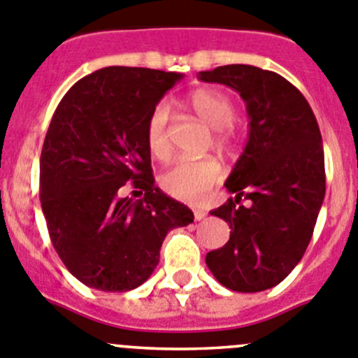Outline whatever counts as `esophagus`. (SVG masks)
I'll return each mask as SVG.
<instances>
[{
  "label": "esophagus",
  "instance_id": "1",
  "mask_svg": "<svg viewBox=\"0 0 358 358\" xmlns=\"http://www.w3.org/2000/svg\"><path fill=\"white\" fill-rule=\"evenodd\" d=\"M206 217L205 210H194V219L196 220H203Z\"/></svg>",
  "mask_w": 358,
  "mask_h": 358
}]
</instances>
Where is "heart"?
<instances>
[{
	"mask_svg": "<svg viewBox=\"0 0 358 358\" xmlns=\"http://www.w3.org/2000/svg\"><path fill=\"white\" fill-rule=\"evenodd\" d=\"M190 109L201 122L215 130V143L229 146L233 141L231 123L236 118V108L228 95L213 90H201L189 96ZM169 109L166 103H159L146 123V145L150 153L157 159L168 157L171 150L168 136ZM220 166L215 159L178 160L162 173L160 185L169 196L182 201H199L210 189L219 182Z\"/></svg>",
	"mask_w": 358,
	"mask_h": 358,
	"instance_id": "obj_1",
	"label": "heart"
}]
</instances>
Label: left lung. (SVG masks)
Masks as SVG:
<instances>
[{"label": "left lung", "mask_w": 358, "mask_h": 358, "mask_svg": "<svg viewBox=\"0 0 358 358\" xmlns=\"http://www.w3.org/2000/svg\"><path fill=\"white\" fill-rule=\"evenodd\" d=\"M198 79L235 90L245 102L249 138L224 187L235 192L212 215L231 228L206 266L233 292L273 288L299 265L325 198V155L315 113L282 76L252 65H224ZM250 206H238L241 196Z\"/></svg>", "instance_id": "obj_1"}]
</instances>
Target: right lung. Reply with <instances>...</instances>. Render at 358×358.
<instances>
[{
  "mask_svg": "<svg viewBox=\"0 0 358 358\" xmlns=\"http://www.w3.org/2000/svg\"><path fill=\"white\" fill-rule=\"evenodd\" d=\"M183 73L106 66L58 103L40 155V203L63 265L100 292H130L155 270L168 231L192 210L153 185L146 123ZM127 181L139 200L122 199Z\"/></svg>",
  "mask_w": 358,
  "mask_h": 358,
  "instance_id": "add662e5",
  "label": "right lung"
}]
</instances>
